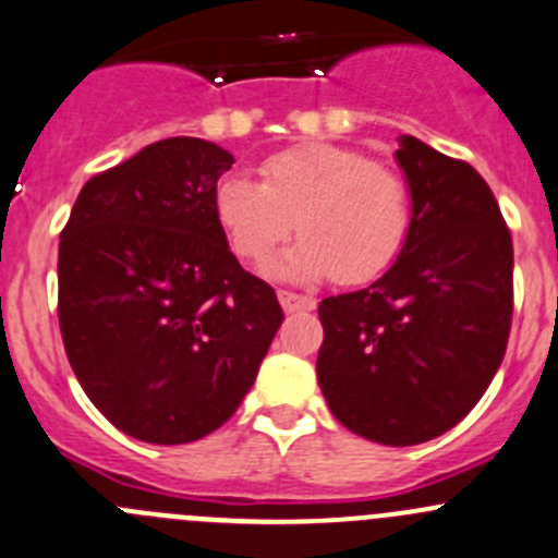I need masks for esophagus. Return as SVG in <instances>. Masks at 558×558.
Masks as SVG:
<instances>
[{
	"mask_svg": "<svg viewBox=\"0 0 558 558\" xmlns=\"http://www.w3.org/2000/svg\"><path fill=\"white\" fill-rule=\"evenodd\" d=\"M278 300H280V305H283V311H286V313L313 311V307H316V302H313L311 296L294 294V291H286V289H280V291H278Z\"/></svg>",
	"mask_w": 558,
	"mask_h": 558,
	"instance_id": "34e87169",
	"label": "esophagus"
}]
</instances>
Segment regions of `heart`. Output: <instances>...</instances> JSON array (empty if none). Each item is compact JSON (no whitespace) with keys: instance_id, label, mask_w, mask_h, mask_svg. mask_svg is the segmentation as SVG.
<instances>
[{"instance_id":"1","label":"heart","mask_w":558,"mask_h":558,"mask_svg":"<svg viewBox=\"0 0 558 558\" xmlns=\"http://www.w3.org/2000/svg\"><path fill=\"white\" fill-rule=\"evenodd\" d=\"M262 182L229 174L215 187V218L231 251L264 264L280 245L302 236L272 275L313 283L332 275L354 286L378 278L403 251L411 196L403 177L338 144H300L258 169Z\"/></svg>"}]
</instances>
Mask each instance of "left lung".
Returning <instances> with one entry per match:
<instances>
[{"instance_id":"left-lung-1","label":"left lung","mask_w":558,"mask_h":558,"mask_svg":"<svg viewBox=\"0 0 558 558\" xmlns=\"http://www.w3.org/2000/svg\"><path fill=\"white\" fill-rule=\"evenodd\" d=\"M411 229L367 289L318 302L316 373L329 411L362 439L411 447L456 428L505 360L512 236L469 163L400 135Z\"/></svg>"}]
</instances>
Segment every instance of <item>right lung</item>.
<instances>
[{
	"instance_id": "right-lung-1",
	"label": "right lung",
	"mask_w": 558,
	"mask_h": 558,
	"mask_svg": "<svg viewBox=\"0 0 558 558\" xmlns=\"http://www.w3.org/2000/svg\"><path fill=\"white\" fill-rule=\"evenodd\" d=\"M234 155L163 138L81 187L59 236V329L108 423L187 445L240 409L283 322L229 251L215 187Z\"/></svg>"
}]
</instances>
